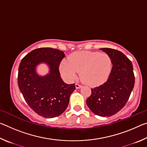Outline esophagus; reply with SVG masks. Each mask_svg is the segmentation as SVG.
Masks as SVG:
<instances>
[{"label": "esophagus", "mask_w": 147, "mask_h": 147, "mask_svg": "<svg viewBox=\"0 0 147 147\" xmlns=\"http://www.w3.org/2000/svg\"><path fill=\"white\" fill-rule=\"evenodd\" d=\"M75 87H76V89H80V88H82V86L80 85V84H75Z\"/></svg>", "instance_id": "obj_1"}]
</instances>
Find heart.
Instances as JSON below:
<instances>
[{"mask_svg": "<svg viewBox=\"0 0 147 147\" xmlns=\"http://www.w3.org/2000/svg\"><path fill=\"white\" fill-rule=\"evenodd\" d=\"M112 60L106 53L80 51L72 54L68 61L63 60L59 65L62 75L73 81L78 72L82 80L90 86H96L106 82L112 70Z\"/></svg>", "mask_w": 147, "mask_h": 147, "instance_id": "heart-1", "label": "heart"}]
</instances>
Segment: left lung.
Instances as JSON below:
<instances>
[{
    "label": "left lung",
    "mask_w": 147,
    "mask_h": 147,
    "mask_svg": "<svg viewBox=\"0 0 147 147\" xmlns=\"http://www.w3.org/2000/svg\"><path fill=\"white\" fill-rule=\"evenodd\" d=\"M110 56L112 70L108 79L100 86L91 89L86 103L91 111L100 117L116 114L127 102L135 82L131 61L121 51L100 49Z\"/></svg>",
    "instance_id": "obj_1"
}]
</instances>
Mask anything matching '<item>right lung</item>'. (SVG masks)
Here are the masks:
<instances>
[{
    "instance_id": "right-lung-1",
    "label": "right lung",
    "mask_w": 147,
    "mask_h": 147,
    "mask_svg": "<svg viewBox=\"0 0 147 147\" xmlns=\"http://www.w3.org/2000/svg\"><path fill=\"white\" fill-rule=\"evenodd\" d=\"M65 56L63 51L52 48H39L22 59L18 72V86L28 105L39 115L53 118L60 115L67 108L69 97L75 84L65 83L59 66ZM45 63L49 72L40 76L36 66Z\"/></svg>"
}]
</instances>
